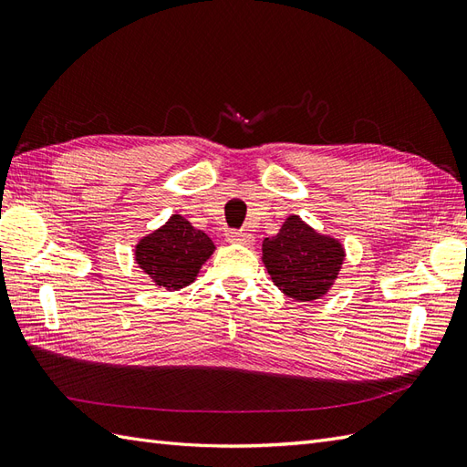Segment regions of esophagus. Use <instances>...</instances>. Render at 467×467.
<instances>
[{
    "label": "esophagus",
    "mask_w": 467,
    "mask_h": 467,
    "mask_svg": "<svg viewBox=\"0 0 467 467\" xmlns=\"http://www.w3.org/2000/svg\"><path fill=\"white\" fill-rule=\"evenodd\" d=\"M225 239L232 244H242V245H251L253 244V235L245 230H232L225 234Z\"/></svg>",
    "instance_id": "obj_1"
}]
</instances>
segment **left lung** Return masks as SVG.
<instances>
[{
  "instance_id": "8db88e82",
  "label": "left lung",
  "mask_w": 467,
  "mask_h": 467,
  "mask_svg": "<svg viewBox=\"0 0 467 467\" xmlns=\"http://www.w3.org/2000/svg\"><path fill=\"white\" fill-rule=\"evenodd\" d=\"M345 259L341 244L316 234L298 216H290L276 235L265 237L263 261L275 285L300 302L327 292Z\"/></svg>"
}]
</instances>
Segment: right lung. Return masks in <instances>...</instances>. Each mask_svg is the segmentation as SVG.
I'll list each match as a JSON object with an SVG mask.
<instances>
[{"label":"right lung","mask_w":467,"mask_h":467,"mask_svg":"<svg viewBox=\"0 0 467 467\" xmlns=\"http://www.w3.org/2000/svg\"><path fill=\"white\" fill-rule=\"evenodd\" d=\"M212 251V239L175 214L136 245V263L155 285L177 290L191 285Z\"/></svg>","instance_id":"obj_1"}]
</instances>
